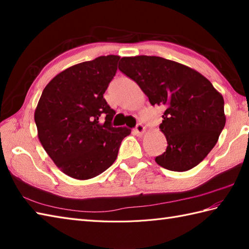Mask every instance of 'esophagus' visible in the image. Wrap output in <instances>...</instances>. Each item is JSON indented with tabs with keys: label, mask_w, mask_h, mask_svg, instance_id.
<instances>
[{
	"label": "esophagus",
	"mask_w": 249,
	"mask_h": 249,
	"mask_svg": "<svg viewBox=\"0 0 249 249\" xmlns=\"http://www.w3.org/2000/svg\"><path fill=\"white\" fill-rule=\"evenodd\" d=\"M135 130H136V133L138 134V135H142L144 133V130H145V128H144V126L142 125L141 123H138L136 125V127H135Z\"/></svg>",
	"instance_id": "obj_1"
}]
</instances>
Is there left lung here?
Returning <instances> with one entry per match:
<instances>
[{
  "label": "left lung",
  "mask_w": 249,
  "mask_h": 249,
  "mask_svg": "<svg viewBox=\"0 0 249 249\" xmlns=\"http://www.w3.org/2000/svg\"><path fill=\"white\" fill-rule=\"evenodd\" d=\"M119 70L138 84L152 106L166 108L160 128L167 149L155 161L170 171L196 167L215 146L226 124L224 98L192 68L160 56L122 57Z\"/></svg>",
  "instance_id": "1"
}]
</instances>
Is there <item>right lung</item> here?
I'll return each mask as SVG.
<instances>
[{"mask_svg": "<svg viewBox=\"0 0 249 249\" xmlns=\"http://www.w3.org/2000/svg\"><path fill=\"white\" fill-rule=\"evenodd\" d=\"M120 56H98L73 65L47 84L35 110L38 138L61 170L92 178L112 165L127 127H113L114 110L104 98Z\"/></svg>", "mask_w": 249, "mask_h": 249, "instance_id": "right-lung-1", "label": "right lung"}]
</instances>
